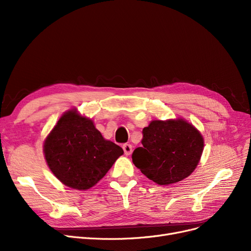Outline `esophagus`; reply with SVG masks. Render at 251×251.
Masks as SVG:
<instances>
[{"instance_id": "esophagus-1", "label": "esophagus", "mask_w": 251, "mask_h": 251, "mask_svg": "<svg viewBox=\"0 0 251 251\" xmlns=\"http://www.w3.org/2000/svg\"><path fill=\"white\" fill-rule=\"evenodd\" d=\"M122 148H123L124 153H125L126 155H129L131 152H132V146H131V144H129V143L123 144Z\"/></svg>"}]
</instances>
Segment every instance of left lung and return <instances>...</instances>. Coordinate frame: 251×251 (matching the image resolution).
Returning a JSON list of instances; mask_svg holds the SVG:
<instances>
[{
  "mask_svg": "<svg viewBox=\"0 0 251 251\" xmlns=\"http://www.w3.org/2000/svg\"><path fill=\"white\" fill-rule=\"evenodd\" d=\"M141 144L134 150L132 162L143 175L160 185L188 177L203 151L201 134L182 119L152 121L142 130Z\"/></svg>",
  "mask_w": 251,
  "mask_h": 251,
  "instance_id": "obj_1",
  "label": "left lung"
}]
</instances>
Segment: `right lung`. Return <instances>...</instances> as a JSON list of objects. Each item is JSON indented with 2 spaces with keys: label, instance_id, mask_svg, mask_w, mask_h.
Wrapping results in <instances>:
<instances>
[{
  "label": "right lung",
  "instance_id": "add662e5",
  "mask_svg": "<svg viewBox=\"0 0 251 251\" xmlns=\"http://www.w3.org/2000/svg\"><path fill=\"white\" fill-rule=\"evenodd\" d=\"M50 171L65 185L92 187L105 175L123 150L105 140L89 119L71 110L64 114L45 141Z\"/></svg>",
  "mask_w": 251,
  "mask_h": 251
}]
</instances>
